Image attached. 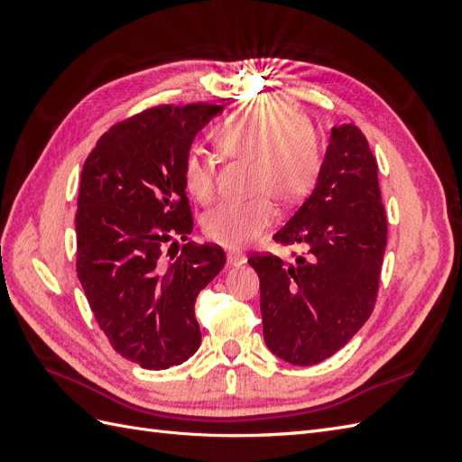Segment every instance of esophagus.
<instances>
[{
	"instance_id": "esophagus-1",
	"label": "esophagus",
	"mask_w": 462,
	"mask_h": 462,
	"mask_svg": "<svg viewBox=\"0 0 462 462\" xmlns=\"http://www.w3.org/2000/svg\"><path fill=\"white\" fill-rule=\"evenodd\" d=\"M246 262L245 253H239V250H229L227 253V263L229 265H241Z\"/></svg>"
}]
</instances>
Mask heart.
<instances>
[{
  "instance_id": "obj_1",
  "label": "heart",
  "mask_w": 462,
  "mask_h": 462,
  "mask_svg": "<svg viewBox=\"0 0 462 462\" xmlns=\"http://www.w3.org/2000/svg\"><path fill=\"white\" fill-rule=\"evenodd\" d=\"M221 156L250 163L246 200L219 202L202 217L209 241L239 248L253 243L270 226L279 204H292L310 192L319 171L314 129L297 111L283 104L248 106L223 121L216 133ZM183 187L194 200L208 204L216 194L214 162L190 150L180 165Z\"/></svg>"
}]
</instances>
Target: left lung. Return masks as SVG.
I'll return each instance as SVG.
<instances>
[{"label": "left lung", "mask_w": 462, "mask_h": 462, "mask_svg": "<svg viewBox=\"0 0 462 462\" xmlns=\"http://www.w3.org/2000/svg\"><path fill=\"white\" fill-rule=\"evenodd\" d=\"M273 241L306 250L291 265L272 253L248 256L260 277L263 339L279 358L312 366L353 339L380 289L387 216L377 162L356 125L333 127L314 190Z\"/></svg>", "instance_id": "1"}]
</instances>
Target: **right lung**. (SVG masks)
<instances>
[{
	"mask_svg": "<svg viewBox=\"0 0 462 462\" xmlns=\"http://www.w3.org/2000/svg\"><path fill=\"white\" fill-rule=\"evenodd\" d=\"M217 104H163L97 138L82 165L77 275L109 345L146 370L177 366L199 351V292L226 265L217 245L187 243L165 260L171 236L194 223L180 179L192 138Z\"/></svg>",
	"mask_w": 462,
	"mask_h": 462,
	"instance_id": "1",
	"label": "right lung"
}]
</instances>
